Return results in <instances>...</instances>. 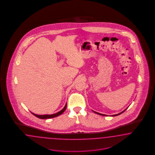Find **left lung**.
I'll list each match as a JSON object with an SVG mask.
<instances>
[{
    "mask_svg": "<svg viewBox=\"0 0 155 155\" xmlns=\"http://www.w3.org/2000/svg\"><path fill=\"white\" fill-rule=\"evenodd\" d=\"M128 108V107H127ZM126 108L124 110H123L122 112L121 113H119V114H115V115H111V117H116V116H117V115H120V114H121L123 113H124L126 110H127V108ZM94 113H96V114H98V115H102V116H107V115H104V114H100V113H97V112H95V111H94Z\"/></svg>",
    "mask_w": 155,
    "mask_h": 155,
    "instance_id": "1",
    "label": "left lung"
}]
</instances>
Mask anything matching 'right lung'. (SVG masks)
<instances>
[{"instance_id": "1", "label": "right lung", "mask_w": 155, "mask_h": 155, "mask_svg": "<svg viewBox=\"0 0 155 155\" xmlns=\"http://www.w3.org/2000/svg\"><path fill=\"white\" fill-rule=\"evenodd\" d=\"M66 106H67V103H66L65 106V107H64V108L62 110H61V111H60L58 113H55V114H51V115H38V114H35L34 113H31L34 115L35 117H38V118H40V119H49V118H53V117H58L59 115H60L61 114H62V113H64L65 111L66 108Z\"/></svg>"}]
</instances>
